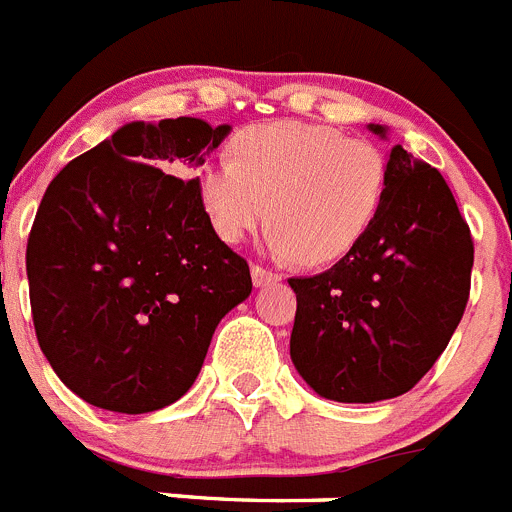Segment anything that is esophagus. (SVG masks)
Instances as JSON below:
<instances>
[{
  "label": "esophagus",
  "instance_id": "esophagus-1",
  "mask_svg": "<svg viewBox=\"0 0 512 512\" xmlns=\"http://www.w3.org/2000/svg\"><path fill=\"white\" fill-rule=\"evenodd\" d=\"M252 280H255L257 288H262V285H273V283H278L280 275H278V273H273V270H267V267L252 265Z\"/></svg>",
  "mask_w": 512,
  "mask_h": 512
}]
</instances>
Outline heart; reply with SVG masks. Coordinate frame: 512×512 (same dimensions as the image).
Wrapping results in <instances>:
<instances>
[{"instance_id": "heart-1", "label": "heart", "mask_w": 512, "mask_h": 512, "mask_svg": "<svg viewBox=\"0 0 512 512\" xmlns=\"http://www.w3.org/2000/svg\"><path fill=\"white\" fill-rule=\"evenodd\" d=\"M388 165L375 145L324 124L270 122L234 142V158L199 173V196L224 242H245L267 216V242L306 265L342 260L380 214Z\"/></svg>"}]
</instances>
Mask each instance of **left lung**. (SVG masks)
Masks as SVG:
<instances>
[{
  "label": "left lung",
  "instance_id": "left-lung-1",
  "mask_svg": "<svg viewBox=\"0 0 512 512\" xmlns=\"http://www.w3.org/2000/svg\"><path fill=\"white\" fill-rule=\"evenodd\" d=\"M472 262V234L441 173L395 145L370 232L326 273L288 280L298 375L336 403L408 393L462 321Z\"/></svg>",
  "mask_w": 512,
  "mask_h": 512
}]
</instances>
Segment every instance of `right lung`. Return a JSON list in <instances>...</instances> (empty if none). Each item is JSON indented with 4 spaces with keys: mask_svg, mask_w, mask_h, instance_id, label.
Returning <instances> with one entry per match:
<instances>
[{
    "mask_svg": "<svg viewBox=\"0 0 512 512\" xmlns=\"http://www.w3.org/2000/svg\"><path fill=\"white\" fill-rule=\"evenodd\" d=\"M229 124L130 122L50 181L27 239L35 334L86 403L150 413L199 377L219 321L252 293L188 176Z\"/></svg>",
    "mask_w": 512,
    "mask_h": 512,
    "instance_id": "right-lung-1",
    "label": "right lung"
}]
</instances>
